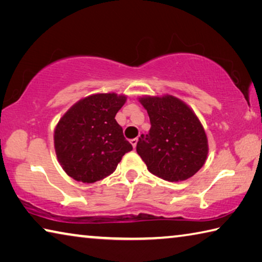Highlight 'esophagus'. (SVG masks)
<instances>
[{"mask_svg": "<svg viewBox=\"0 0 262 262\" xmlns=\"http://www.w3.org/2000/svg\"><path fill=\"white\" fill-rule=\"evenodd\" d=\"M137 141H139V139H133L130 140V144L133 145V148H136V144H137Z\"/></svg>", "mask_w": 262, "mask_h": 262, "instance_id": "obj_1", "label": "esophagus"}]
</instances>
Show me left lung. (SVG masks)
I'll list each match as a JSON object with an SVG mask.
<instances>
[{
	"label": "left lung",
	"mask_w": 262,
	"mask_h": 262,
	"mask_svg": "<svg viewBox=\"0 0 262 262\" xmlns=\"http://www.w3.org/2000/svg\"><path fill=\"white\" fill-rule=\"evenodd\" d=\"M139 101L151 123L149 134L141 135L136 145L148 170L171 183L193 177L208 156V139L196 114L171 95L144 96Z\"/></svg>",
	"instance_id": "left-lung-1"
}]
</instances>
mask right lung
Here are the masks:
<instances>
[{"label": "right lung", "instance_id": "1", "mask_svg": "<svg viewBox=\"0 0 262 262\" xmlns=\"http://www.w3.org/2000/svg\"><path fill=\"white\" fill-rule=\"evenodd\" d=\"M125 95L96 94L74 104L57 122L54 148L66 173L92 184L113 173L126 152L133 150L115 114Z\"/></svg>", "mask_w": 262, "mask_h": 262}]
</instances>
